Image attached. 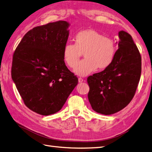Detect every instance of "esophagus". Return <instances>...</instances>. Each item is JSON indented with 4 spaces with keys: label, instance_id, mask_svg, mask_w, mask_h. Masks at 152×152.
Returning <instances> with one entry per match:
<instances>
[{
    "label": "esophagus",
    "instance_id": "esophagus-1",
    "mask_svg": "<svg viewBox=\"0 0 152 152\" xmlns=\"http://www.w3.org/2000/svg\"><path fill=\"white\" fill-rule=\"evenodd\" d=\"M84 80V79H82V78H79V83H82V82H83Z\"/></svg>",
    "mask_w": 152,
    "mask_h": 152
}]
</instances>
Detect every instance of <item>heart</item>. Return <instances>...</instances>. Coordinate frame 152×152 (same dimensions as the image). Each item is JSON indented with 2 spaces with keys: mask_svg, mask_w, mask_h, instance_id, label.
<instances>
[{
  "mask_svg": "<svg viewBox=\"0 0 152 152\" xmlns=\"http://www.w3.org/2000/svg\"><path fill=\"white\" fill-rule=\"evenodd\" d=\"M75 44H66L65 45L63 57L66 65L73 68L83 53L85 59L73 70L75 74L81 77L89 75L96 68L102 70L108 67L116 53L115 41L94 30L88 29L79 32L75 36Z\"/></svg>",
  "mask_w": 152,
  "mask_h": 152,
  "instance_id": "obj_1",
  "label": "heart"
}]
</instances>
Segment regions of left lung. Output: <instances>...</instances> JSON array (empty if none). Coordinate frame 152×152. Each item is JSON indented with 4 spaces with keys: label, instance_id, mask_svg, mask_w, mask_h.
Segmentation results:
<instances>
[{
    "label": "left lung",
    "instance_id": "8db88e82",
    "mask_svg": "<svg viewBox=\"0 0 152 152\" xmlns=\"http://www.w3.org/2000/svg\"><path fill=\"white\" fill-rule=\"evenodd\" d=\"M118 50L110 65L87 78L88 99L97 113L111 115L125 108L136 91L141 73V58L132 37L118 32Z\"/></svg>",
    "mask_w": 152,
    "mask_h": 152
}]
</instances>
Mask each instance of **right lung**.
Instances as JSON below:
<instances>
[{"mask_svg":"<svg viewBox=\"0 0 152 152\" xmlns=\"http://www.w3.org/2000/svg\"><path fill=\"white\" fill-rule=\"evenodd\" d=\"M70 25L59 21L35 27L13 54L12 80L26 107L42 115L59 111L78 84L63 57Z\"/></svg>","mask_w":152,"mask_h":152,"instance_id":"1","label":"right lung"}]
</instances>
